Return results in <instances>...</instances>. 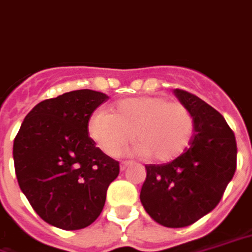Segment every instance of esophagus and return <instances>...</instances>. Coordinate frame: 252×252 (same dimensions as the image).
Listing matches in <instances>:
<instances>
[{"mask_svg":"<svg viewBox=\"0 0 252 252\" xmlns=\"http://www.w3.org/2000/svg\"><path fill=\"white\" fill-rule=\"evenodd\" d=\"M130 165H131L130 161H122V162H121V170H126Z\"/></svg>","mask_w":252,"mask_h":252,"instance_id":"obj_1","label":"esophagus"}]
</instances>
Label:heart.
<instances>
[{"label": "heart", "mask_w": 252, "mask_h": 252, "mask_svg": "<svg viewBox=\"0 0 252 252\" xmlns=\"http://www.w3.org/2000/svg\"><path fill=\"white\" fill-rule=\"evenodd\" d=\"M88 135L103 153L117 154L133 138L135 152L169 162L184 153L192 139L194 119L188 107L162 96L121 99L111 113L95 111L88 121Z\"/></svg>", "instance_id": "obj_1"}]
</instances>
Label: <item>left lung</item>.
I'll use <instances>...</instances> for the list:
<instances>
[{
    "mask_svg": "<svg viewBox=\"0 0 252 252\" xmlns=\"http://www.w3.org/2000/svg\"><path fill=\"white\" fill-rule=\"evenodd\" d=\"M173 94L193 115V135L176 159L145 166L139 199L154 221L181 228L219 204L236 170L238 150L234 131L219 111L184 90L176 88Z\"/></svg>",
    "mask_w": 252,
    "mask_h": 252,
    "instance_id": "left-lung-1",
    "label": "left lung"
}]
</instances>
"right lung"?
<instances>
[{
  "mask_svg": "<svg viewBox=\"0 0 252 252\" xmlns=\"http://www.w3.org/2000/svg\"><path fill=\"white\" fill-rule=\"evenodd\" d=\"M108 96L76 90L43 100L28 113L13 144L18 185L48 224L82 229L102 212L119 162L88 135L94 110Z\"/></svg>",
  "mask_w": 252,
  "mask_h": 252,
  "instance_id": "add662e5",
  "label": "right lung"
}]
</instances>
